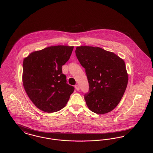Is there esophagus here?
<instances>
[{"mask_svg": "<svg viewBox=\"0 0 153 153\" xmlns=\"http://www.w3.org/2000/svg\"><path fill=\"white\" fill-rule=\"evenodd\" d=\"M75 89H76L78 91L79 90V87L78 85H75Z\"/></svg>", "mask_w": 153, "mask_h": 153, "instance_id": "1", "label": "esophagus"}]
</instances>
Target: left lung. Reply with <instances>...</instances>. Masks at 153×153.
<instances>
[{
	"mask_svg": "<svg viewBox=\"0 0 153 153\" xmlns=\"http://www.w3.org/2000/svg\"><path fill=\"white\" fill-rule=\"evenodd\" d=\"M75 54L87 76L89 89L84 99L88 107L98 114L111 111L120 102L127 86L124 61L98 47L78 46Z\"/></svg>",
	"mask_w": 153,
	"mask_h": 153,
	"instance_id": "1",
	"label": "left lung"
}]
</instances>
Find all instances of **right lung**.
<instances>
[{"instance_id": "right-lung-1", "label": "right lung", "mask_w": 153, "mask_h": 153, "mask_svg": "<svg viewBox=\"0 0 153 153\" xmlns=\"http://www.w3.org/2000/svg\"><path fill=\"white\" fill-rule=\"evenodd\" d=\"M73 49L64 45L50 46L31 53L23 60V87L35 105L44 112L62 109L74 91L66 83L62 70Z\"/></svg>"}]
</instances>
